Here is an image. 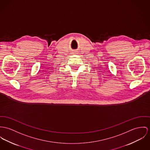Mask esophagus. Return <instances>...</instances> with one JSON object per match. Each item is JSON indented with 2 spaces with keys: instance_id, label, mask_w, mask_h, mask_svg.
<instances>
[{
  "instance_id": "1",
  "label": "esophagus",
  "mask_w": 150,
  "mask_h": 150,
  "mask_svg": "<svg viewBox=\"0 0 150 150\" xmlns=\"http://www.w3.org/2000/svg\"><path fill=\"white\" fill-rule=\"evenodd\" d=\"M76 52H77V51H75V54H76Z\"/></svg>"
}]
</instances>
